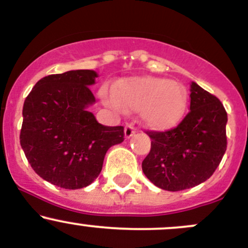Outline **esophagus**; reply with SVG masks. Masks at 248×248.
<instances>
[{"label": "esophagus", "instance_id": "34e87169", "mask_svg": "<svg viewBox=\"0 0 248 248\" xmlns=\"http://www.w3.org/2000/svg\"><path fill=\"white\" fill-rule=\"evenodd\" d=\"M135 132H136V129L132 124H127L124 129V135H125V139H130L131 136H134Z\"/></svg>", "mask_w": 248, "mask_h": 248}]
</instances>
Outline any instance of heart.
Masks as SVG:
<instances>
[{
	"label": "heart",
	"instance_id": "1",
	"mask_svg": "<svg viewBox=\"0 0 248 248\" xmlns=\"http://www.w3.org/2000/svg\"><path fill=\"white\" fill-rule=\"evenodd\" d=\"M103 98L119 111L140 109L141 119L157 131L173 129L180 123L186 109V93L175 81L142 76L119 81L116 93L104 89Z\"/></svg>",
	"mask_w": 248,
	"mask_h": 248
}]
</instances>
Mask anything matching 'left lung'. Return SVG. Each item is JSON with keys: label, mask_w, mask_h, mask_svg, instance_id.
<instances>
[{"label": "left lung", "mask_w": 248, "mask_h": 248, "mask_svg": "<svg viewBox=\"0 0 248 248\" xmlns=\"http://www.w3.org/2000/svg\"><path fill=\"white\" fill-rule=\"evenodd\" d=\"M190 111L168 131H149V154L142 162L145 177L162 190L181 191L214 174L227 149V112L215 95L191 83Z\"/></svg>", "instance_id": "left-lung-1"}]
</instances>
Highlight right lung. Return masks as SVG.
Returning <instances> with one entry per match:
<instances>
[{"mask_svg":"<svg viewBox=\"0 0 248 248\" xmlns=\"http://www.w3.org/2000/svg\"><path fill=\"white\" fill-rule=\"evenodd\" d=\"M93 70L43 78L22 108L20 144L43 179L68 190L82 188L100 174L106 152L124 141L123 126L98 123L87 107L95 101Z\"/></svg>","mask_w":248,"mask_h":248,"instance_id":"right-lung-1","label":"right lung"}]
</instances>
